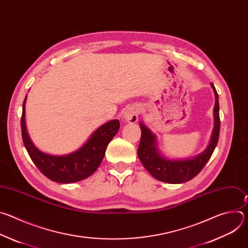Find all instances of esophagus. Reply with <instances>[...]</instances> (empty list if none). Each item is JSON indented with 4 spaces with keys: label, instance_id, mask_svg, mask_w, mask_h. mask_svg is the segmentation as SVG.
<instances>
[{
    "label": "esophagus",
    "instance_id": "34e87169",
    "mask_svg": "<svg viewBox=\"0 0 248 248\" xmlns=\"http://www.w3.org/2000/svg\"><path fill=\"white\" fill-rule=\"evenodd\" d=\"M140 107L137 105H133L125 109L124 113V120L129 124H134L138 121V116L140 114Z\"/></svg>",
    "mask_w": 248,
    "mask_h": 248
}]
</instances>
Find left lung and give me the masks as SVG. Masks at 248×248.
Returning <instances> with one entry per match:
<instances>
[{
	"label": "left lung",
	"mask_w": 248,
	"mask_h": 248,
	"mask_svg": "<svg viewBox=\"0 0 248 248\" xmlns=\"http://www.w3.org/2000/svg\"><path fill=\"white\" fill-rule=\"evenodd\" d=\"M211 85L214 89L216 97L214 108L215 127L209 146L198 156L183 161H169L164 159L162 156H160L156 149L155 135L152 134V132L142 123H140L141 138L137 149V155L144 168L156 180L167 184L186 183L192 180L195 175L201 171L211 158L212 154H213L219 140L221 121L219 114V96L214 84L212 83Z\"/></svg>",
	"instance_id": "8db88e82"
}]
</instances>
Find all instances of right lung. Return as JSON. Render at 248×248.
Listing matches in <instances>:
<instances>
[{
	"label": "right lung",
	"mask_w": 248,
	"mask_h": 248,
	"mask_svg": "<svg viewBox=\"0 0 248 248\" xmlns=\"http://www.w3.org/2000/svg\"><path fill=\"white\" fill-rule=\"evenodd\" d=\"M25 99L20 119L21 134L23 144L35 166L49 180L60 184L77 183L90 176L98 169L109 142L119 131V120L100 126L78 151L65 156H52L39 151L28 137L24 121Z\"/></svg>",
	"instance_id": "right-lung-1"
}]
</instances>
